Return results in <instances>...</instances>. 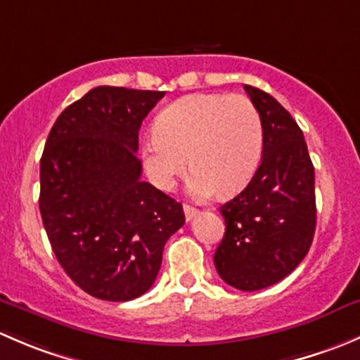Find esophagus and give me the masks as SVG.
Segmentation results:
<instances>
[{"mask_svg": "<svg viewBox=\"0 0 360 360\" xmlns=\"http://www.w3.org/2000/svg\"><path fill=\"white\" fill-rule=\"evenodd\" d=\"M183 209H184V216H186V221H191L198 214V210L191 205H184Z\"/></svg>", "mask_w": 360, "mask_h": 360, "instance_id": "1", "label": "esophagus"}]
</instances>
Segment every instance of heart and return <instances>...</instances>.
<instances>
[{
	"instance_id": "b5f03b06",
	"label": "heart",
	"mask_w": 360,
	"mask_h": 360,
	"mask_svg": "<svg viewBox=\"0 0 360 360\" xmlns=\"http://www.w3.org/2000/svg\"><path fill=\"white\" fill-rule=\"evenodd\" d=\"M263 155V123L256 106L240 94H190L160 112L143 146L148 177L172 188L188 162L190 191L207 198L219 188L230 195L256 174Z\"/></svg>"
}]
</instances>
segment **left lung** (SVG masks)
<instances>
[{
  "mask_svg": "<svg viewBox=\"0 0 360 360\" xmlns=\"http://www.w3.org/2000/svg\"><path fill=\"white\" fill-rule=\"evenodd\" d=\"M263 123V157L248 186L221 205L224 237L214 254L219 277L259 291L288 277L315 233V172L301 129L270 94L244 86Z\"/></svg>",
  "mask_w": 360,
  "mask_h": 360,
  "instance_id": "1",
  "label": "left lung"
}]
</instances>
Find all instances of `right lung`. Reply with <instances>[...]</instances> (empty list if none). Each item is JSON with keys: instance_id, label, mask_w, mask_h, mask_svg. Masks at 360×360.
Returning a JSON list of instances; mask_svg holds the SVG:
<instances>
[{"instance_id": "add662e5", "label": "right lung", "mask_w": 360, "mask_h": 360, "mask_svg": "<svg viewBox=\"0 0 360 360\" xmlns=\"http://www.w3.org/2000/svg\"><path fill=\"white\" fill-rule=\"evenodd\" d=\"M165 92L96 86L60 112L39 162L53 254L90 296L130 301L153 285L183 205L141 181L139 129Z\"/></svg>"}]
</instances>
